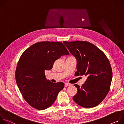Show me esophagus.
Masks as SVG:
<instances>
[{
	"instance_id": "34e87169",
	"label": "esophagus",
	"mask_w": 124,
	"mask_h": 124,
	"mask_svg": "<svg viewBox=\"0 0 124 124\" xmlns=\"http://www.w3.org/2000/svg\"><path fill=\"white\" fill-rule=\"evenodd\" d=\"M71 85L69 83H64V86L65 87H67V86H71Z\"/></svg>"
}]
</instances>
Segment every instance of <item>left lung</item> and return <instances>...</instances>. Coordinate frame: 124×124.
Wrapping results in <instances>:
<instances>
[{
  "instance_id": "left-lung-1",
  "label": "left lung",
  "mask_w": 124,
  "mask_h": 124,
  "mask_svg": "<svg viewBox=\"0 0 124 124\" xmlns=\"http://www.w3.org/2000/svg\"><path fill=\"white\" fill-rule=\"evenodd\" d=\"M63 43L76 59L75 75L88 76L81 87L74 84L77 93L73 101L84 108L98 105L105 98L111 85L112 71L108 59L99 48L87 41Z\"/></svg>"
}]
</instances>
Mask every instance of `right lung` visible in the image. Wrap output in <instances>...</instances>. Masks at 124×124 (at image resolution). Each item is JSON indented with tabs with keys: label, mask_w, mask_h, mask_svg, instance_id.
Instances as JSON below:
<instances>
[{
	"label": "right lung",
	"mask_w": 124,
	"mask_h": 124,
	"mask_svg": "<svg viewBox=\"0 0 124 124\" xmlns=\"http://www.w3.org/2000/svg\"><path fill=\"white\" fill-rule=\"evenodd\" d=\"M69 54L62 43L50 41L35 43L23 52L15 78L23 97L29 105L42 110L54 103L64 84L47 80L45 71L51 70L55 61L61 56Z\"/></svg>",
	"instance_id": "add662e5"
}]
</instances>
